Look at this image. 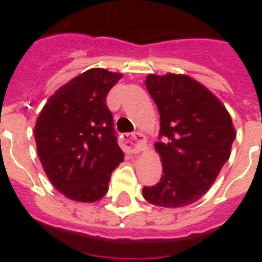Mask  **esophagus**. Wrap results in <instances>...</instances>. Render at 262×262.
Here are the masks:
<instances>
[{
	"instance_id": "1",
	"label": "esophagus",
	"mask_w": 262,
	"mask_h": 262,
	"mask_svg": "<svg viewBox=\"0 0 262 262\" xmlns=\"http://www.w3.org/2000/svg\"><path fill=\"white\" fill-rule=\"evenodd\" d=\"M122 143L124 147L131 151L133 154H139V152L144 151L147 147V142L143 134L133 133V134H123L122 135Z\"/></svg>"
}]
</instances>
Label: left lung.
Returning <instances> with one entry per match:
<instances>
[{
  "instance_id": "left-lung-1",
  "label": "left lung",
  "mask_w": 262,
  "mask_h": 262,
  "mask_svg": "<svg viewBox=\"0 0 262 262\" xmlns=\"http://www.w3.org/2000/svg\"><path fill=\"white\" fill-rule=\"evenodd\" d=\"M148 93L160 113L163 176L143 196L160 207H184L209 190L235 140L228 111L210 90L185 75H149Z\"/></svg>"
}]
</instances>
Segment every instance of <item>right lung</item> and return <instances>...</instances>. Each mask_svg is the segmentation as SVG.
Returning <instances> with one entry per match:
<instances>
[{"mask_svg": "<svg viewBox=\"0 0 262 262\" xmlns=\"http://www.w3.org/2000/svg\"><path fill=\"white\" fill-rule=\"evenodd\" d=\"M120 77L102 68L84 72L48 99L36 120V148L46 174L73 201L101 200L124 159L106 105Z\"/></svg>", "mask_w": 262, "mask_h": 262, "instance_id": "right-lung-1", "label": "right lung"}]
</instances>
